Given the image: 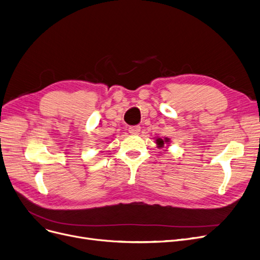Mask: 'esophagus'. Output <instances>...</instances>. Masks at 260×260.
Listing matches in <instances>:
<instances>
[{
  "label": "esophagus",
  "mask_w": 260,
  "mask_h": 260,
  "mask_svg": "<svg viewBox=\"0 0 260 260\" xmlns=\"http://www.w3.org/2000/svg\"><path fill=\"white\" fill-rule=\"evenodd\" d=\"M140 126L139 125H134V126H129L128 128V132L132 134V135H138L139 132H140Z\"/></svg>",
  "instance_id": "esophagus-1"
}]
</instances>
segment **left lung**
Listing matches in <instances>:
<instances>
[{"instance_id": "8db88e82", "label": "left lung", "mask_w": 260, "mask_h": 260, "mask_svg": "<svg viewBox=\"0 0 260 260\" xmlns=\"http://www.w3.org/2000/svg\"><path fill=\"white\" fill-rule=\"evenodd\" d=\"M156 141H157V142H156V143H157V144H158V145H159V146H162V145H164V144H165V142H164V140H162V139H160V138H158V139H157V140H156ZM166 141H168V140H166Z\"/></svg>"}]
</instances>
